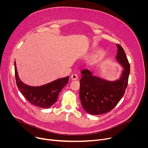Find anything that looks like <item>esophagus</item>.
Instances as JSON below:
<instances>
[{"mask_svg": "<svg viewBox=\"0 0 148 148\" xmlns=\"http://www.w3.org/2000/svg\"><path fill=\"white\" fill-rule=\"evenodd\" d=\"M71 79L72 80H76L77 79H78V76H77V75L75 74H73L71 76Z\"/></svg>", "mask_w": 148, "mask_h": 148, "instance_id": "34e87169", "label": "esophagus"}]
</instances>
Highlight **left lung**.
Wrapping results in <instances>:
<instances>
[{"label":"left lung","instance_id":"1","mask_svg":"<svg viewBox=\"0 0 148 148\" xmlns=\"http://www.w3.org/2000/svg\"><path fill=\"white\" fill-rule=\"evenodd\" d=\"M116 60L123 68L118 79L108 80L82 70L79 96L83 109L90 114L98 115L111 111L123 96L128 85L130 66L123 48L116 44Z\"/></svg>","mask_w":148,"mask_h":148}]
</instances>
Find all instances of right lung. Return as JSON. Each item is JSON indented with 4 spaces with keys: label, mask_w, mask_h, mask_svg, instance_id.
I'll return each mask as SVG.
<instances>
[{
    "label": "right lung",
    "mask_w": 148,
    "mask_h": 148,
    "mask_svg": "<svg viewBox=\"0 0 148 148\" xmlns=\"http://www.w3.org/2000/svg\"><path fill=\"white\" fill-rule=\"evenodd\" d=\"M14 66L17 86L21 94L30 103L41 108H49L55 103L61 90L68 82L69 76H67L42 86H29L19 78L15 62Z\"/></svg>",
    "instance_id": "obj_1"
}]
</instances>
